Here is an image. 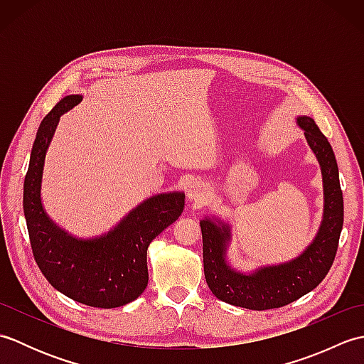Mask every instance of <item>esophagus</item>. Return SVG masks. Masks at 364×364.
Wrapping results in <instances>:
<instances>
[{
	"instance_id": "1",
	"label": "esophagus",
	"mask_w": 364,
	"mask_h": 364,
	"mask_svg": "<svg viewBox=\"0 0 364 364\" xmlns=\"http://www.w3.org/2000/svg\"><path fill=\"white\" fill-rule=\"evenodd\" d=\"M186 194H188V198L192 200V202H202L206 196L205 184H202V183L191 184V186L186 189Z\"/></svg>"
}]
</instances>
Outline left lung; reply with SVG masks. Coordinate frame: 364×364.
I'll return each mask as SVG.
<instances>
[{
  "mask_svg": "<svg viewBox=\"0 0 364 364\" xmlns=\"http://www.w3.org/2000/svg\"><path fill=\"white\" fill-rule=\"evenodd\" d=\"M297 123L304 128L322 170L326 206L319 233L299 258L245 275L236 272L225 262L228 227L208 219L200 220L206 283L215 297L230 305L257 311L289 305L313 291L326 278L335 261L344 222L343 191L335 153L313 119L299 117Z\"/></svg>",
  "mask_w": 364,
  "mask_h": 364,
  "instance_id": "left-lung-1",
  "label": "left lung"
}]
</instances>
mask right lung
Masks as SVG:
<instances>
[{
    "label": "right lung",
    "mask_w": 364,
    "mask_h": 364,
    "mask_svg": "<svg viewBox=\"0 0 364 364\" xmlns=\"http://www.w3.org/2000/svg\"><path fill=\"white\" fill-rule=\"evenodd\" d=\"M78 103L80 95L63 98L38 127L23 184V211L34 259L53 288L87 306L117 308L145 291L146 249L180 218L184 194L170 192L145 200L106 236L90 241L68 236L54 225L41 202L45 153L60 115Z\"/></svg>",
    "instance_id": "right-lung-1"
}]
</instances>
